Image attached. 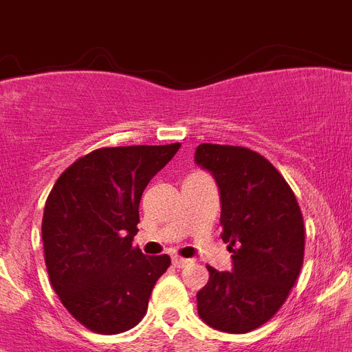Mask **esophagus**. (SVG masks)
<instances>
[{
  "instance_id": "esophagus-1",
  "label": "esophagus",
  "mask_w": 352,
  "mask_h": 352,
  "mask_svg": "<svg viewBox=\"0 0 352 352\" xmlns=\"http://www.w3.org/2000/svg\"><path fill=\"white\" fill-rule=\"evenodd\" d=\"M171 261H173V267L175 268H184V267H188V265H190V259H184V257H181V256H175L173 257V259H171Z\"/></svg>"
}]
</instances>
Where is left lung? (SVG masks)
<instances>
[{"label":"left lung","instance_id":"8db88e82","mask_svg":"<svg viewBox=\"0 0 352 352\" xmlns=\"http://www.w3.org/2000/svg\"><path fill=\"white\" fill-rule=\"evenodd\" d=\"M195 162L219 186L221 237L234 254L232 272L206 267L210 279L197 292V312L217 331L250 333L279 311L300 276V204L283 175L252 149L201 144Z\"/></svg>","mask_w":352,"mask_h":352}]
</instances>
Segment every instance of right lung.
I'll use <instances>...</instances> for the list:
<instances>
[{
	"label": "right lung",
	"mask_w": 352,
	"mask_h": 352,
	"mask_svg": "<svg viewBox=\"0 0 352 352\" xmlns=\"http://www.w3.org/2000/svg\"><path fill=\"white\" fill-rule=\"evenodd\" d=\"M179 148L95 149L69 166L47 197L41 237L49 279L63 307L93 333L135 327L170 267V256H144L133 237L144 188Z\"/></svg>",
	"instance_id": "1"
}]
</instances>
